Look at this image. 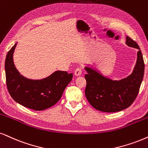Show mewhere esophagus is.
Returning a JSON list of instances; mask_svg holds the SVG:
<instances>
[{
  "instance_id": "1",
  "label": "esophagus",
  "mask_w": 148,
  "mask_h": 148,
  "mask_svg": "<svg viewBox=\"0 0 148 148\" xmlns=\"http://www.w3.org/2000/svg\"><path fill=\"white\" fill-rule=\"evenodd\" d=\"M81 74H82V69L80 68H76L75 72H74V74H75L76 76H79L81 75Z\"/></svg>"
}]
</instances>
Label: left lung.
<instances>
[{"label":"left lung","instance_id":"left-lung-1","mask_svg":"<svg viewBox=\"0 0 148 148\" xmlns=\"http://www.w3.org/2000/svg\"><path fill=\"white\" fill-rule=\"evenodd\" d=\"M126 44L139 49L133 72L127 78L111 80L91 68H85L88 73L85 76L86 98L98 111L107 113L122 111L133 103L139 93L145 68L143 55L139 45L130 37H126Z\"/></svg>","mask_w":148,"mask_h":148}]
</instances>
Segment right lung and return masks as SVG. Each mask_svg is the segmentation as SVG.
<instances>
[{"label":"right lung","instance_id":"1","mask_svg":"<svg viewBox=\"0 0 148 148\" xmlns=\"http://www.w3.org/2000/svg\"><path fill=\"white\" fill-rule=\"evenodd\" d=\"M16 46V44L7 52L5 63L6 84L9 94L16 102L35 111L51 107L60 100L65 87L72 79L73 74L57 71L42 80L27 79L20 75L13 62Z\"/></svg>","mask_w":148,"mask_h":148}]
</instances>
